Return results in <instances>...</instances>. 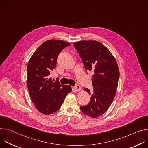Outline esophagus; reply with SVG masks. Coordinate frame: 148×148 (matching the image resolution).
<instances>
[{"label":"esophagus","mask_w":148,"mask_h":148,"mask_svg":"<svg viewBox=\"0 0 148 148\" xmlns=\"http://www.w3.org/2000/svg\"><path fill=\"white\" fill-rule=\"evenodd\" d=\"M74 89L76 91H79L81 90V87H80L79 86L77 85V86H75L74 87Z\"/></svg>","instance_id":"34e87169"}]
</instances>
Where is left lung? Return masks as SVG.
Wrapping results in <instances>:
<instances>
[{
	"label": "left lung",
	"mask_w": 148,
	"mask_h": 148,
	"mask_svg": "<svg viewBox=\"0 0 148 148\" xmlns=\"http://www.w3.org/2000/svg\"><path fill=\"white\" fill-rule=\"evenodd\" d=\"M73 46L86 70L94 73L92 78L93 91L84 89L91 94L90 101L80 107V110L90 117H98L107 111L115 96L119 77L117 62L110 50L97 41H79Z\"/></svg>",
	"instance_id": "8db88e82"
}]
</instances>
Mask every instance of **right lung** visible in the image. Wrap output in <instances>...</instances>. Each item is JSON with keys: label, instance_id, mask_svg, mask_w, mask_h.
Segmentation results:
<instances>
[{"label": "right lung", "instance_id": "right-lung-1", "mask_svg": "<svg viewBox=\"0 0 148 148\" xmlns=\"http://www.w3.org/2000/svg\"><path fill=\"white\" fill-rule=\"evenodd\" d=\"M70 45L62 40H47L37 48L29 61L27 84L30 97L36 109L45 115L58 110L71 92L70 86L53 82L49 76L56 67L60 53Z\"/></svg>", "mask_w": 148, "mask_h": 148}]
</instances>
